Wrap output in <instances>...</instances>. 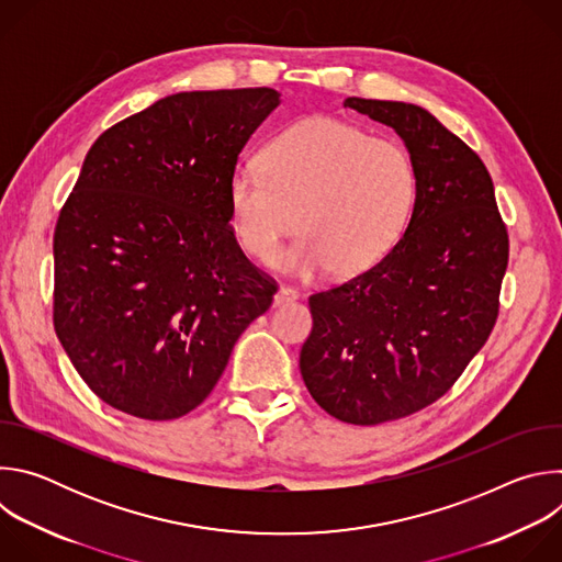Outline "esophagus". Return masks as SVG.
I'll return each mask as SVG.
<instances>
[{"mask_svg": "<svg viewBox=\"0 0 562 562\" xmlns=\"http://www.w3.org/2000/svg\"><path fill=\"white\" fill-rule=\"evenodd\" d=\"M293 300H297V291L291 289V286H280L278 293H276V297H273V304H276V306H282V304H289V302H293Z\"/></svg>", "mask_w": 562, "mask_h": 562, "instance_id": "obj_1", "label": "esophagus"}]
</instances>
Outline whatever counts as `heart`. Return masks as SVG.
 I'll return each mask as SVG.
<instances>
[{
  "label": "heart",
  "mask_w": 562,
  "mask_h": 562,
  "mask_svg": "<svg viewBox=\"0 0 562 562\" xmlns=\"http://www.w3.org/2000/svg\"><path fill=\"white\" fill-rule=\"evenodd\" d=\"M416 195L407 150L327 115L284 128L228 178L239 245L269 258L297 224L302 233L271 265L297 278L356 276L378 265L403 231Z\"/></svg>",
  "instance_id": "heart-1"
}]
</instances>
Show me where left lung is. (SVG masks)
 I'll return each mask as SVG.
<instances>
[{"label": "left lung", "mask_w": 562, "mask_h": 562, "mask_svg": "<svg viewBox=\"0 0 562 562\" xmlns=\"http://www.w3.org/2000/svg\"><path fill=\"white\" fill-rule=\"evenodd\" d=\"M405 142L416 202L405 235L369 271L308 297L300 373L349 425L412 416L445 395L487 342L509 260L487 167L429 111L347 98Z\"/></svg>", "instance_id": "8db88e82"}]
</instances>
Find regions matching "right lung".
Returning a JSON list of instances; mask_svg holds the SVG:
<instances>
[{"label":"right lung","instance_id":"right-lung-1","mask_svg":"<svg viewBox=\"0 0 562 562\" xmlns=\"http://www.w3.org/2000/svg\"><path fill=\"white\" fill-rule=\"evenodd\" d=\"M273 89L176 93L104 131L53 237L55 334L106 405L187 416L278 291L239 249L228 178Z\"/></svg>","mask_w":562,"mask_h":562}]
</instances>
